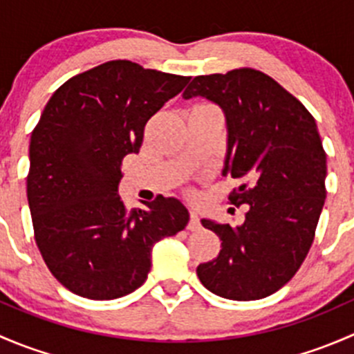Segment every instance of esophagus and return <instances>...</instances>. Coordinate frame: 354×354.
<instances>
[{
  "instance_id": "obj_1",
  "label": "esophagus",
  "mask_w": 354,
  "mask_h": 354,
  "mask_svg": "<svg viewBox=\"0 0 354 354\" xmlns=\"http://www.w3.org/2000/svg\"><path fill=\"white\" fill-rule=\"evenodd\" d=\"M200 216L197 210H192L190 212V223H188V230L190 231H198L200 230Z\"/></svg>"
}]
</instances>
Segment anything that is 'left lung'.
I'll use <instances>...</instances> for the list:
<instances>
[{
    "label": "left lung",
    "mask_w": 354,
    "mask_h": 354,
    "mask_svg": "<svg viewBox=\"0 0 354 354\" xmlns=\"http://www.w3.org/2000/svg\"><path fill=\"white\" fill-rule=\"evenodd\" d=\"M192 97L223 109V176L240 181L230 202L248 205L236 227L202 219L223 243L197 276L223 298H266L299 269L326 202L327 156L317 123L286 88L252 68L195 77L183 92V99Z\"/></svg>",
    "instance_id": "left-lung-1"
}]
</instances>
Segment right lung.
<instances>
[{
	"label": "right lung",
	"mask_w": 354,
	"mask_h": 354,
	"mask_svg": "<svg viewBox=\"0 0 354 354\" xmlns=\"http://www.w3.org/2000/svg\"><path fill=\"white\" fill-rule=\"evenodd\" d=\"M188 82L116 59L70 78L42 111L28 149V207L46 266L75 295L133 292L154 245L188 224L178 198L127 210L118 195L123 157L138 154L145 123Z\"/></svg>",
	"instance_id": "obj_1"
}]
</instances>
